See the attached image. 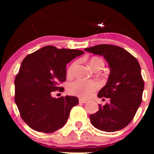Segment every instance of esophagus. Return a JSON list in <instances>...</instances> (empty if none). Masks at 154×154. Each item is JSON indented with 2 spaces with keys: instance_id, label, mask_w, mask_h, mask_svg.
<instances>
[{
  "instance_id": "obj_1",
  "label": "esophagus",
  "mask_w": 154,
  "mask_h": 154,
  "mask_svg": "<svg viewBox=\"0 0 154 154\" xmlns=\"http://www.w3.org/2000/svg\"><path fill=\"white\" fill-rule=\"evenodd\" d=\"M79 103H85L87 101H86V100H85V99H79Z\"/></svg>"
}]
</instances>
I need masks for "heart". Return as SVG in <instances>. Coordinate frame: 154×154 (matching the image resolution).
<instances>
[{
	"instance_id": "obj_1",
	"label": "heart",
	"mask_w": 154,
	"mask_h": 154,
	"mask_svg": "<svg viewBox=\"0 0 154 154\" xmlns=\"http://www.w3.org/2000/svg\"><path fill=\"white\" fill-rule=\"evenodd\" d=\"M89 64L92 69L97 67L103 68L104 63L103 60L98 58H92L89 61ZM78 65V62L75 61L71 64L67 69V76L71 78L75 72L76 67ZM99 88V83L93 80H82L77 79L69 83L68 85V92L73 96L86 99L93 94V92Z\"/></svg>"
}]
</instances>
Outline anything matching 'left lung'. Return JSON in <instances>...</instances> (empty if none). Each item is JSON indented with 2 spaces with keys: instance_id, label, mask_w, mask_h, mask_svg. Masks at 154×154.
Masks as SVG:
<instances>
[{
  "instance_id": "obj_1",
  "label": "left lung",
  "mask_w": 154,
  "mask_h": 154,
  "mask_svg": "<svg viewBox=\"0 0 154 154\" xmlns=\"http://www.w3.org/2000/svg\"><path fill=\"white\" fill-rule=\"evenodd\" d=\"M85 51L102 55L108 62L110 74L98 97L109 103L89 116L91 123L102 131L115 132L126 127L133 119L141 102L144 82L140 65L135 57L123 48L112 45H98Z\"/></svg>"
}]
</instances>
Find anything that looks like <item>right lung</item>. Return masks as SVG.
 I'll list each match as a JSON object with an SVG mask.
<instances>
[{"label":"right lung","instance_id":"right-lung-1","mask_svg":"<svg viewBox=\"0 0 154 154\" xmlns=\"http://www.w3.org/2000/svg\"><path fill=\"white\" fill-rule=\"evenodd\" d=\"M84 54L81 50L48 45L24 58L14 80V101L21 117L32 130L50 133L66 123L71 109L78 105L75 96L53 98L63 92L66 65Z\"/></svg>","mask_w":154,"mask_h":154}]
</instances>
